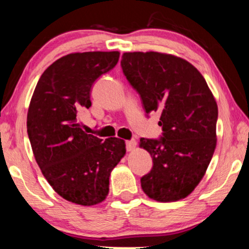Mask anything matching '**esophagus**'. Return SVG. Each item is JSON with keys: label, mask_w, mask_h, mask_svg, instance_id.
I'll return each mask as SVG.
<instances>
[{"label": "esophagus", "mask_w": 249, "mask_h": 249, "mask_svg": "<svg viewBox=\"0 0 249 249\" xmlns=\"http://www.w3.org/2000/svg\"><path fill=\"white\" fill-rule=\"evenodd\" d=\"M136 145H137V142H136L135 139H131V141L125 142V148H127L128 152L134 151V149L136 148Z\"/></svg>", "instance_id": "esophagus-1"}]
</instances>
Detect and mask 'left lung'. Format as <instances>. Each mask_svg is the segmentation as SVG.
<instances>
[{"label": "left lung", "mask_w": 249, "mask_h": 249, "mask_svg": "<svg viewBox=\"0 0 249 249\" xmlns=\"http://www.w3.org/2000/svg\"><path fill=\"white\" fill-rule=\"evenodd\" d=\"M121 68L146 114L161 113V137L141 138V147L153 159L142 188L158 202L185 198L205 175L216 146L213 94L193 64L170 54L124 53Z\"/></svg>", "instance_id": "1"}]
</instances>
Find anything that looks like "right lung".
I'll return each instance as SVG.
<instances>
[{"label":"right lung","instance_id":"obj_1","mask_svg":"<svg viewBox=\"0 0 249 249\" xmlns=\"http://www.w3.org/2000/svg\"><path fill=\"white\" fill-rule=\"evenodd\" d=\"M119 52L62 56L40 76L27 114L34 156L45 179L64 199L90 206L108 194L110 175L125 154L122 139L86 134L78 115L89 108L93 84L117 66Z\"/></svg>","mask_w":249,"mask_h":249}]
</instances>
